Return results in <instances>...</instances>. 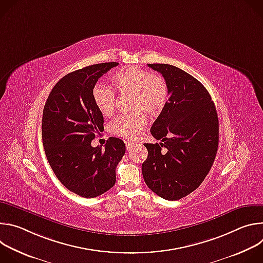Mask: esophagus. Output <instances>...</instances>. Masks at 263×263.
I'll return each instance as SVG.
<instances>
[{"mask_svg": "<svg viewBox=\"0 0 263 263\" xmlns=\"http://www.w3.org/2000/svg\"><path fill=\"white\" fill-rule=\"evenodd\" d=\"M131 147H133V143H131V142L127 141V142H126V148H127L128 151H129V149H130Z\"/></svg>", "mask_w": 263, "mask_h": 263, "instance_id": "obj_1", "label": "esophagus"}]
</instances>
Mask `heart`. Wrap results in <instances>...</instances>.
I'll use <instances>...</instances> for the list:
<instances>
[{
    "label": "heart",
    "mask_w": 263,
    "mask_h": 263,
    "mask_svg": "<svg viewBox=\"0 0 263 263\" xmlns=\"http://www.w3.org/2000/svg\"><path fill=\"white\" fill-rule=\"evenodd\" d=\"M112 82L119 92L132 95L130 107L133 110L139 109L148 115H157L167 101L168 89L165 81L147 70L129 66L118 72ZM92 99L103 116L114 112L116 106L114 90L98 85L92 90ZM139 110L116 119L109 127L111 133L126 139H135L146 123L144 115Z\"/></svg>",
    "instance_id": "1"
}]
</instances>
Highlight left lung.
<instances>
[{
	"label": "left lung",
	"instance_id": "8db88e82",
	"mask_svg": "<svg viewBox=\"0 0 263 263\" xmlns=\"http://www.w3.org/2000/svg\"><path fill=\"white\" fill-rule=\"evenodd\" d=\"M147 66L162 74L170 97L151 127V134L161 142L144 143L147 157L141 172L149 190L176 201L196 191L213 164L217 112L208 90L192 74L171 64Z\"/></svg>",
	"mask_w": 263,
	"mask_h": 263
}]
</instances>
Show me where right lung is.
Masks as SVG:
<instances>
[{
	"label": "right lung",
	"mask_w": 263,
	"mask_h": 263,
	"mask_svg": "<svg viewBox=\"0 0 263 263\" xmlns=\"http://www.w3.org/2000/svg\"><path fill=\"white\" fill-rule=\"evenodd\" d=\"M118 64H92L65 74L44 108L42 134L47 159L68 191L87 199L101 196L116 184V168L126 151L124 141L117 137H109L105 148L91 145L104 130L92 90L99 78Z\"/></svg>",
	"instance_id": "add662e5"
}]
</instances>
